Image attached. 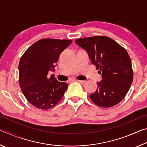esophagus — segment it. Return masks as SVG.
Wrapping results in <instances>:
<instances>
[{
	"mask_svg": "<svg viewBox=\"0 0 147 147\" xmlns=\"http://www.w3.org/2000/svg\"><path fill=\"white\" fill-rule=\"evenodd\" d=\"M78 82L80 83L81 84H82V85H84V84H85L86 83V81H85V80H78Z\"/></svg>",
	"mask_w": 147,
	"mask_h": 147,
	"instance_id": "esophagus-1",
	"label": "esophagus"
}]
</instances>
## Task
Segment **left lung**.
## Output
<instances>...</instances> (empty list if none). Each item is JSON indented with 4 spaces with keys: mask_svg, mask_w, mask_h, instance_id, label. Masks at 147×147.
<instances>
[{
    "mask_svg": "<svg viewBox=\"0 0 147 147\" xmlns=\"http://www.w3.org/2000/svg\"><path fill=\"white\" fill-rule=\"evenodd\" d=\"M75 43L88 53L93 65L99 69L102 80L96 91L89 96L96 105L109 108L123 100L133 81L131 61L127 51L106 36L78 39Z\"/></svg>",
    "mask_w": 147,
    "mask_h": 147,
    "instance_id": "obj_1",
    "label": "left lung"
}]
</instances>
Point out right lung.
<instances>
[{
    "label": "right lung",
    "mask_w": 147,
    "mask_h": 147,
    "mask_svg": "<svg viewBox=\"0 0 147 147\" xmlns=\"http://www.w3.org/2000/svg\"><path fill=\"white\" fill-rule=\"evenodd\" d=\"M72 40L42 39L34 43L21 57L19 80L21 91L30 103L36 108L48 109L56 106L67 89L65 82L57 80L54 74L60 54Z\"/></svg>",
    "instance_id": "1"
}]
</instances>
